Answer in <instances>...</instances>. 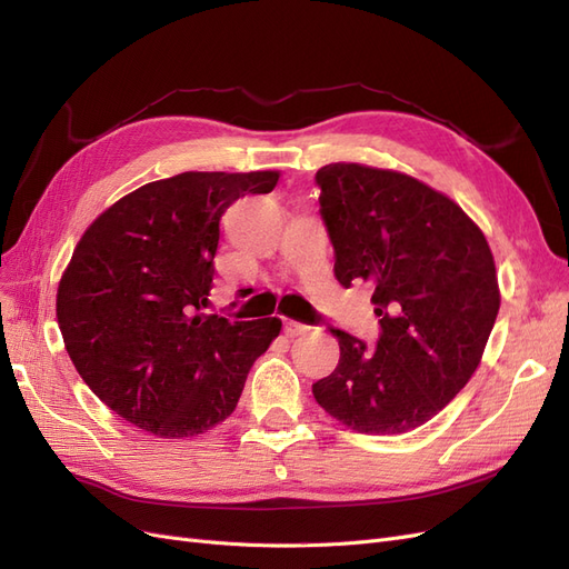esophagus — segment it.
<instances>
[{
	"mask_svg": "<svg viewBox=\"0 0 569 569\" xmlns=\"http://www.w3.org/2000/svg\"><path fill=\"white\" fill-rule=\"evenodd\" d=\"M306 330H308L306 325H301V322H297V320L284 318V335H287V337H299V335H303Z\"/></svg>",
	"mask_w": 569,
	"mask_h": 569,
	"instance_id": "esophagus-1",
	"label": "esophagus"
}]
</instances>
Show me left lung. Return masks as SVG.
I'll return each mask as SVG.
<instances>
[{
    "instance_id": "8db88e82",
    "label": "left lung",
    "mask_w": 569,
    "mask_h": 569,
    "mask_svg": "<svg viewBox=\"0 0 569 569\" xmlns=\"http://www.w3.org/2000/svg\"><path fill=\"white\" fill-rule=\"evenodd\" d=\"M341 287L370 282L375 349L332 330L339 363L316 401L360 435H403L470 382L501 291L485 232L460 206L399 170L330 163L316 176Z\"/></svg>"
}]
</instances>
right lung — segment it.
<instances>
[{"label":"right lung","mask_w":569,"mask_h":569,"mask_svg":"<svg viewBox=\"0 0 569 569\" xmlns=\"http://www.w3.org/2000/svg\"><path fill=\"white\" fill-rule=\"evenodd\" d=\"M278 180L280 170H189L134 189L84 230L61 274L57 320L84 385L116 416L161 439L197 437L232 416L282 320L199 311L222 213Z\"/></svg>","instance_id":"obj_1"}]
</instances>
